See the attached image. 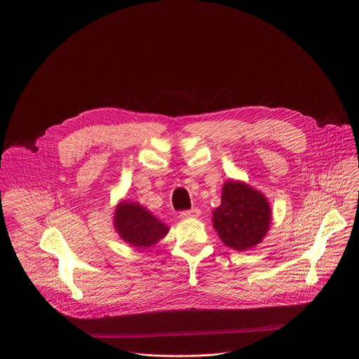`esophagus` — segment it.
<instances>
[{
    "label": "esophagus",
    "instance_id": "34e87169",
    "mask_svg": "<svg viewBox=\"0 0 359 359\" xmlns=\"http://www.w3.org/2000/svg\"><path fill=\"white\" fill-rule=\"evenodd\" d=\"M180 216L182 217V219H191V217H197V216H200V210H197V208H193L191 211H184V212H181Z\"/></svg>",
    "mask_w": 359,
    "mask_h": 359
}]
</instances>
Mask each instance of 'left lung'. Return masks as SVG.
I'll list each match as a JSON object with an SVG mask.
<instances>
[{
  "label": "left lung",
  "instance_id": "left-lung-1",
  "mask_svg": "<svg viewBox=\"0 0 359 359\" xmlns=\"http://www.w3.org/2000/svg\"><path fill=\"white\" fill-rule=\"evenodd\" d=\"M212 215L219 238L237 252L262 243L272 222V210L265 194L243 181L231 178L223 184L222 203Z\"/></svg>",
  "mask_w": 359,
  "mask_h": 359
}]
</instances>
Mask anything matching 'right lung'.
Masks as SVG:
<instances>
[{"label": "right lung", "instance_id": "obj_1", "mask_svg": "<svg viewBox=\"0 0 359 359\" xmlns=\"http://www.w3.org/2000/svg\"><path fill=\"white\" fill-rule=\"evenodd\" d=\"M113 223L120 238L132 248H154L168 236L170 227L136 201L122 200L114 210Z\"/></svg>", "mask_w": 359, "mask_h": 359}]
</instances>
